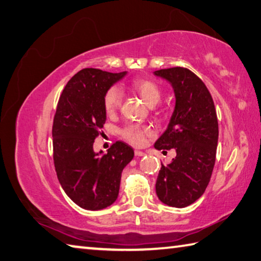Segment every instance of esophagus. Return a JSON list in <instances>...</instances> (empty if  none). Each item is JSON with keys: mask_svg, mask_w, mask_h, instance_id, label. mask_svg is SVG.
<instances>
[{"mask_svg": "<svg viewBox=\"0 0 261 261\" xmlns=\"http://www.w3.org/2000/svg\"><path fill=\"white\" fill-rule=\"evenodd\" d=\"M134 153H135L136 157H143V156H145V153L142 152V151H140V150H135Z\"/></svg>", "mask_w": 261, "mask_h": 261, "instance_id": "34e87169", "label": "esophagus"}]
</instances>
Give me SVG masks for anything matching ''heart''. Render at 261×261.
Segmentation results:
<instances>
[{
  "label": "heart",
  "instance_id": "1",
  "mask_svg": "<svg viewBox=\"0 0 261 261\" xmlns=\"http://www.w3.org/2000/svg\"><path fill=\"white\" fill-rule=\"evenodd\" d=\"M130 89L138 93L149 107L156 105L162 98V89L156 82L149 79H135L132 81ZM122 102V91L118 86H112L105 91L103 104L105 112L113 114L120 108ZM151 134L149 127L139 125H128L121 130L122 138L134 145H142L145 138Z\"/></svg>",
  "mask_w": 261,
  "mask_h": 261
}]
</instances>
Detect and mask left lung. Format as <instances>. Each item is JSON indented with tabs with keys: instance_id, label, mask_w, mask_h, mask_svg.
I'll return each instance as SVG.
<instances>
[{
	"instance_id": "obj_1",
	"label": "left lung",
	"mask_w": 261,
	"mask_h": 261,
	"mask_svg": "<svg viewBox=\"0 0 261 261\" xmlns=\"http://www.w3.org/2000/svg\"><path fill=\"white\" fill-rule=\"evenodd\" d=\"M175 94L174 112L154 148L174 149L175 158L162 164L156 193L164 204L186 207L204 194L216 163L219 127L213 98L204 82L186 67L154 71Z\"/></svg>"
}]
</instances>
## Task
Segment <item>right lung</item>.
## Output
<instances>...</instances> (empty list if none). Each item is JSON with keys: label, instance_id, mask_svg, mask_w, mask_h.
<instances>
[{"label": "right lung", "instance_id": "1", "mask_svg": "<svg viewBox=\"0 0 261 261\" xmlns=\"http://www.w3.org/2000/svg\"><path fill=\"white\" fill-rule=\"evenodd\" d=\"M126 73L84 68L59 96L53 123L55 170L65 194L85 210L96 211L116 202L122 170L134 157V150L121 141L102 156L93 149L107 120L105 91Z\"/></svg>", "mask_w": 261, "mask_h": 261}]
</instances>
